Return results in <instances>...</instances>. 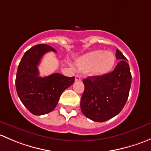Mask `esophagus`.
<instances>
[{
  "label": "esophagus",
  "mask_w": 151,
  "mask_h": 151,
  "mask_svg": "<svg viewBox=\"0 0 151 151\" xmlns=\"http://www.w3.org/2000/svg\"><path fill=\"white\" fill-rule=\"evenodd\" d=\"M82 80V76L79 75V74H77L75 76V81H81Z\"/></svg>",
  "instance_id": "1"
}]
</instances>
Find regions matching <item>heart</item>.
Masks as SVG:
<instances>
[{"instance_id":"obj_1","label":"heart","mask_w":151,"mask_h":151,"mask_svg":"<svg viewBox=\"0 0 151 151\" xmlns=\"http://www.w3.org/2000/svg\"><path fill=\"white\" fill-rule=\"evenodd\" d=\"M115 62V57L112 52L94 50L79 58L77 66L80 71L85 72L91 69L93 75L102 76L112 69Z\"/></svg>"}]
</instances>
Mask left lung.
I'll return each mask as SVG.
<instances>
[{
	"label": "left lung",
	"instance_id": "left-lung-1",
	"mask_svg": "<svg viewBox=\"0 0 151 151\" xmlns=\"http://www.w3.org/2000/svg\"><path fill=\"white\" fill-rule=\"evenodd\" d=\"M115 56L120 61L112 72L83 80L80 107L85 117L96 122H104L118 115L129 97L132 74L128 60L119 50Z\"/></svg>",
	"mask_w": 151,
	"mask_h": 151
}]
</instances>
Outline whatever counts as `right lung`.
<instances>
[{
	"label": "right lung",
	"instance_id": "add662e5",
	"mask_svg": "<svg viewBox=\"0 0 151 151\" xmlns=\"http://www.w3.org/2000/svg\"><path fill=\"white\" fill-rule=\"evenodd\" d=\"M56 52L47 45H35L25 52L18 66L16 89L24 106L35 115L52 112L57 106L62 93L74 82V77H68L55 73L47 77H39L38 65L47 52Z\"/></svg>",
	"mask_w": 151,
	"mask_h": 151
}]
</instances>
